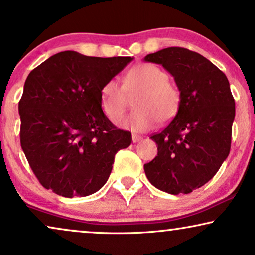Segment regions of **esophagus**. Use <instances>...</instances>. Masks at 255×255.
<instances>
[{
  "instance_id": "34e87169",
  "label": "esophagus",
  "mask_w": 255,
  "mask_h": 255,
  "mask_svg": "<svg viewBox=\"0 0 255 255\" xmlns=\"http://www.w3.org/2000/svg\"><path fill=\"white\" fill-rule=\"evenodd\" d=\"M140 140H142V137H141V135H138V134H132V141H133V142H139Z\"/></svg>"
}]
</instances>
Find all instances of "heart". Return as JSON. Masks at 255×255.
<instances>
[{"mask_svg": "<svg viewBox=\"0 0 255 255\" xmlns=\"http://www.w3.org/2000/svg\"><path fill=\"white\" fill-rule=\"evenodd\" d=\"M162 68L153 64L132 67L123 80V86L111 79L101 89V106L110 121H117L127 109L128 96H134L135 109L121 120V127L142 132L159 122L175 116L181 103V94Z\"/></svg>", "mask_w": 255, "mask_h": 255, "instance_id": "b5f03b06", "label": "heart"}]
</instances>
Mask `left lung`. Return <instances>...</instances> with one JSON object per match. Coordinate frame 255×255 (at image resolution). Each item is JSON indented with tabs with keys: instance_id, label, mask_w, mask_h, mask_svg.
<instances>
[{
	"instance_id": "left-lung-1",
	"label": "left lung",
	"mask_w": 255,
	"mask_h": 255,
	"mask_svg": "<svg viewBox=\"0 0 255 255\" xmlns=\"http://www.w3.org/2000/svg\"><path fill=\"white\" fill-rule=\"evenodd\" d=\"M173 75L181 103L173 121L151 135L158 155L145 163L149 182L165 193L189 194L221 168L231 148L235 100L229 80L203 55L183 47L147 54Z\"/></svg>"
}]
</instances>
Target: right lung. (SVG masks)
<instances>
[{"label":"right lung","mask_w":255,"mask_h":255,"mask_svg":"<svg viewBox=\"0 0 255 255\" xmlns=\"http://www.w3.org/2000/svg\"><path fill=\"white\" fill-rule=\"evenodd\" d=\"M132 60L65 51L31 71L18 104L20 146L44 188L83 197L109 179L115 154L132 137L104 115L101 89Z\"/></svg>","instance_id":"1"}]
</instances>
